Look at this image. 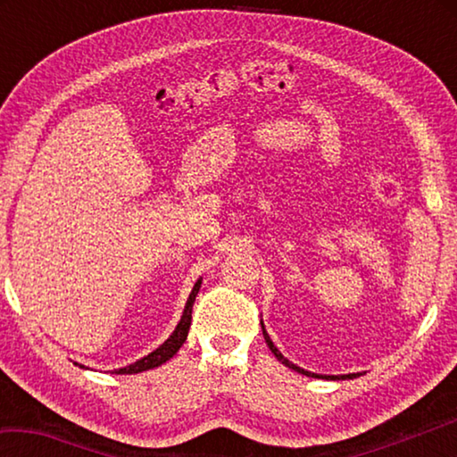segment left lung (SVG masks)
<instances>
[{
  "instance_id": "1",
  "label": "left lung",
  "mask_w": 457,
  "mask_h": 457,
  "mask_svg": "<svg viewBox=\"0 0 457 457\" xmlns=\"http://www.w3.org/2000/svg\"><path fill=\"white\" fill-rule=\"evenodd\" d=\"M262 332H264V338H266V345L270 346V351L274 353V357L282 362V365H286L288 369H294V370H298V373H303V375H308V377H319V375H314V373H308V370H304V369H300V367H296L294 365V362H290L288 359L284 357V354L276 349L274 346V343L272 340H270V337H268V332L264 330V324H262ZM353 377H357V375H327V377H322V378H332V381H335V378H353Z\"/></svg>"
}]
</instances>
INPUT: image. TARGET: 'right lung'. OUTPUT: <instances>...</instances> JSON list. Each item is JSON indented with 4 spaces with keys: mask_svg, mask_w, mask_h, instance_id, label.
<instances>
[{
    "mask_svg": "<svg viewBox=\"0 0 457 457\" xmlns=\"http://www.w3.org/2000/svg\"><path fill=\"white\" fill-rule=\"evenodd\" d=\"M199 286H201V280L195 282V286H193V290L189 294V300L187 304H185V311H183V316L179 324H177V328L173 330V335L169 337L163 345L159 346L157 351H153L151 354H146V357H143L141 361L133 362V365H129L125 369H117L114 373L117 375H133V373H143V370H149V369H154L159 365H163V362H167L169 359L173 357V354L181 349V345L187 340V332H189V327H191V311H193V303H195V296L199 292ZM82 367V365H80Z\"/></svg>",
    "mask_w": 457,
    "mask_h": 457,
    "instance_id": "1",
    "label": "right lung"
}]
</instances>
